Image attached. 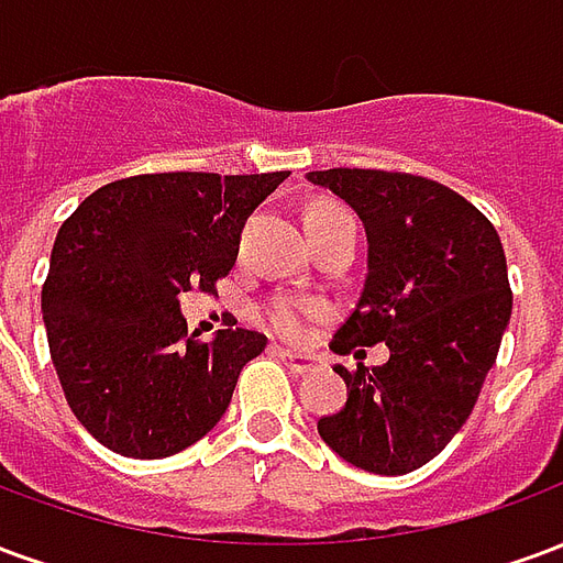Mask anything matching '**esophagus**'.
<instances>
[{
	"instance_id": "34e87169",
	"label": "esophagus",
	"mask_w": 563,
	"mask_h": 563,
	"mask_svg": "<svg viewBox=\"0 0 563 563\" xmlns=\"http://www.w3.org/2000/svg\"><path fill=\"white\" fill-rule=\"evenodd\" d=\"M271 355L280 358L283 365L289 367L292 374H310V371H319V358H310V355H298L292 350H283V346H271Z\"/></svg>"
}]
</instances>
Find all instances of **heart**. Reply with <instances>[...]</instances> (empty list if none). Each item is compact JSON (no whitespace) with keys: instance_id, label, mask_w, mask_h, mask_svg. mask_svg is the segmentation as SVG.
Segmentation results:
<instances>
[{"instance_id":"heart-1","label":"heart","mask_w":563,"mask_h":563,"mask_svg":"<svg viewBox=\"0 0 563 563\" xmlns=\"http://www.w3.org/2000/svg\"><path fill=\"white\" fill-rule=\"evenodd\" d=\"M331 217H350V210L338 208V205H313L307 210L305 222L317 225V222H325ZM322 317H325V307L317 305V301H307V298H295V295H277V298H271L258 307V322L280 338H295V334H301L307 322Z\"/></svg>"}]
</instances>
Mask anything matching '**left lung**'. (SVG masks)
<instances>
[{
    "label": "left lung",
    "mask_w": 563,
    "mask_h": 563,
    "mask_svg": "<svg viewBox=\"0 0 563 563\" xmlns=\"http://www.w3.org/2000/svg\"><path fill=\"white\" fill-rule=\"evenodd\" d=\"M307 180L341 196L367 234L365 289L331 350L389 346L386 365L334 367L350 395L319 437L362 471L401 476L440 455L479 398L512 313L507 256L488 217L437 180L377 168Z\"/></svg>",
    "instance_id": "obj_1"
}]
</instances>
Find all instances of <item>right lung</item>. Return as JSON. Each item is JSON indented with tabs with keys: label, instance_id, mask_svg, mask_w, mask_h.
I'll return each mask as SVG.
<instances>
[{
	"label": "right lung",
	"instance_id": "right-lung-1",
	"mask_svg": "<svg viewBox=\"0 0 563 563\" xmlns=\"http://www.w3.org/2000/svg\"><path fill=\"white\" fill-rule=\"evenodd\" d=\"M289 177L165 172L104 184L59 225L42 313L78 422L126 459H168L220 422L265 334L186 331L180 292H217L244 220Z\"/></svg>",
	"mask_w": 563,
	"mask_h": 563
}]
</instances>
